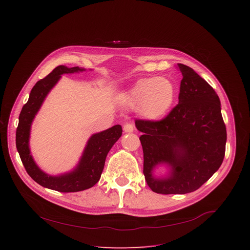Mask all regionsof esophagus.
Wrapping results in <instances>:
<instances>
[{
    "label": "esophagus",
    "mask_w": 250,
    "mask_h": 250,
    "mask_svg": "<svg viewBox=\"0 0 250 250\" xmlns=\"http://www.w3.org/2000/svg\"><path fill=\"white\" fill-rule=\"evenodd\" d=\"M133 129H134V126L131 124H125L124 125V131L125 132H132Z\"/></svg>",
    "instance_id": "esophagus-1"
}]
</instances>
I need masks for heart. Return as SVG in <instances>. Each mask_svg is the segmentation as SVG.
Wrapping results in <instances>:
<instances>
[{"label": "heart", "mask_w": 250, "mask_h": 250, "mask_svg": "<svg viewBox=\"0 0 250 250\" xmlns=\"http://www.w3.org/2000/svg\"><path fill=\"white\" fill-rule=\"evenodd\" d=\"M176 96L174 84L166 78L138 80L125 96V104L149 121L162 119L171 109Z\"/></svg>", "instance_id": "b5f03b06"}]
</instances>
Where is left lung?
Here are the masks:
<instances>
[{
	"label": "left lung",
	"instance_id": "obj_1",
	"mask_svg": "<svg viewBox=\"0 0 250 250\" xmlns=\"http://www.w3.org/2000/svg\"><path fill=\"white\" fill-rule=\"evenodd\" d=\"M183 79L179 104L159 122L136 120L142 132L144 174L149 188L158 194L196 191L223 163L227 129L221 102L208 83L184 64H177ZM159 165L168 167L165 176H154Z\"/></svg>",
	"mask_w": 250,
	"mask_h": 250
}]
</instances>
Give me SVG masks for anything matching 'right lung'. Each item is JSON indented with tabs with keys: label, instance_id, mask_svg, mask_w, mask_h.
I'll use <instances>...</instances> for the list:
<instances>
[{
	"label": "right lung",
	"instance_id": "1",
	"mask_svg": "<svg viewBox=\"0 0 250 250\" xmlns=\"http://www.w3.org/2000/svg\"><path fill=\"white\" fill-rule=\"evenodd\" d=\"M85 70V68L78 66L69 68L59 65L45 78L35 84L30 91L27 103L22 106L20 114L16 133L17 149L27 174L42 187L62 193L83 191L97 184L101 178L106 155L123 133L122 126L117 125L92 134L78 164L69 172L55 176L49 175L35 163L29 148L30 128L35 116L51 89L60 80L61 75L78 73Z\"/></svg>",
	"mask_w": 250,
	"mask_h": 250
}]
</instances>
